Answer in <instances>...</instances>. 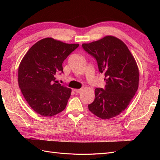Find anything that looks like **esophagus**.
<instances>
[{"instance_id":"1","label":"esophagus","mask_w":160,"mask_h":160,"mask_svg":"<svg viewBox=\"0 0 160 160\" xmlns=\"http://www.w3.org/2000/svg\"><path fill=\"white\" fill-rule=\"evenodd\" d=\"M82 89H75V92L77 93H81V92L82 91Z\"/></svg>"}]
</instances>
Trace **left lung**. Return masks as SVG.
<instances>
[{
	"mask_svg": "<svg viewBox=\"0 0 160 160\" xmlns=\"http://www.w3.org/2000/svg\"><path fill=\"white\" fill-rule=\"evenodd\" d=\"M82 47L95 58L99 72L105 77V88L95 89V100L88 108L101 119L114 118L127 108L138 89L137 62L127 45L113 36L83 43Z\"/></svg>",
	"mask_w": 160,
	"mask_h": 160,
	"instance_id": "left-lung-1",
	"label": "left lung"
}]
</instances>
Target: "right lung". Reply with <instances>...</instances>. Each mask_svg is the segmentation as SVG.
Here are the masks:
<instances>
[{
	"mask_svg": "<svg viewBox=\"0 0 160 160\" xmlns=\"http://www.w3.org/2000/svg\"><path fill=\"white\" fill-rule=\"evenodd\" d=\"M79 44H68L48 37L27 52L18 70V83L27 103L36 113L51 117L63 111L71 89L56 81L62 62Z\"/></svg>",
	"mask_w": 160,
	"mask_h": 160,
	"instance_id": "obj_1",
	"label": "right lung"
}]
</instances>
